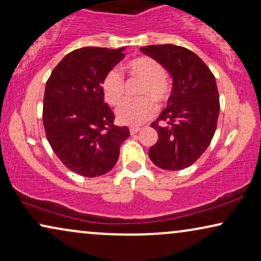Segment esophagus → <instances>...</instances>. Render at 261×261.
<instances>
[{"mask_svg": "<svg viewBox=\"0 0 261 261\" xmlns=\"http://www.w3.org/2000/svg\"><path fill=\"white\" fill-rule=\"evenodd\" d=\"M141 130V127H137V126H131L130 127V134L131 135H135V134H137V132Z\"/></svg>", "mask_w": 261, "mask_h": 261, "instance_id": "esophagus-1", "label": "esophagus"}]
</instances>
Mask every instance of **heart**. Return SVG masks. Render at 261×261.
<instances>
[{
	"label": "heart",
	"mask_w": 261,
	"mask_h": 261,
	"mask_svg": "<svg viewBox=\"0 0 261 261\" xmlns=\"http://www.w3.org/2000/svg\"><path fill=\"white\" fill-rule=\"evenodd\" d=\"M126 69L132 78L143 82L141 91H139L142 97L143 95L151 96L159 104H162L169 98L170 85L164 76L162 65L155 59L138 57L126 65ZM101 90L105 100L110 105H117L122 100L124 95V82L118 69L113 68L106 73L101 83ZM151 98L146 97L139 100L122 102L116 110L118 122L125 125H139L144 123L156 112V105L152 100L153 98Z\"/></svg>",
	"instance_id": "heart-1"
}]
</instances>
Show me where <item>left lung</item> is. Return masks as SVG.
<instances>
[{
    "label": "left lung",
    "mask_w": 261,
    "mask_h": 261,
    "mask_svg": "<svg viewBox=\"0 0 261 261\" xmlns=\"http://www.w3.org/2000/svg\"><path fill=\"white\" fill-rule=\"evenodd\" d=\"M141 52L159 61L172 79L167 108L151 126L159 139L149 149L152 163L164 170H182L211 144L220 112L218 86L208 66L192 50L175 45H151Z\"/></svg>",
    "instance_id": "left-lung-1"
}]
</instances>
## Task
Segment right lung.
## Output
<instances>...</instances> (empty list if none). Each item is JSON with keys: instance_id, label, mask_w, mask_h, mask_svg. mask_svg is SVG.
<instances>
[{"instance_id": "1", "label": "right lung", "mask_w": 261, "mask_h": 261, "mask_svg": "<svg viewBox=\"0 0 261 261\" xmlns=\"http://www.w3.org/2000/svg\"><path fill=\"white\" fill-rule=\"evenodd\" d=\"M118 49L83 47L67 54L47 80L42 120L59 160L85 177L104 175L115 167L129 127L116 126L104 101L101 83L124 59Z\"/></svg>"}]
</instances>
